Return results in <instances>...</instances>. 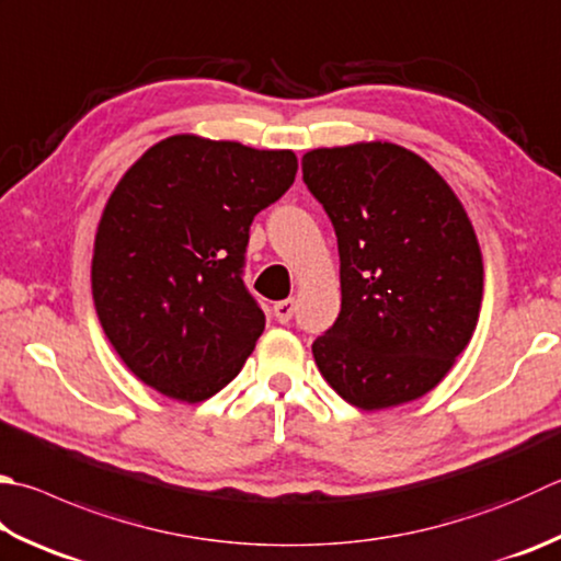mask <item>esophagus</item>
<instances>
[{
	"instance_id": "1",
	"label": "esophagus",
	"mask_w": 561,
	"mask_h": 561,
	"mask_svg": "<svg viewBox=\"0 0 561 561\" xmlns=\"http://www.w3.org/2000/svg\"><path fill=\"white\" fill-rule=\"evenodd\" d=\"M293 312H295V300H280V302L273 305V314H276V320L280 324L290 322L293 320Z\"/></svg>"
}]
</instances>
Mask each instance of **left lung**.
I'll use <instances>...</instances> for the list:
<instances>
[{
    "mask_svg": "<svg viewBox=\"0 0 561 561\" xmlns=\"http://www.w3.org/2000/svg\"><path fill=\"white\" fill-rule=\"evenodd\" d=\"M332 219L342 310L312 344L346 403L383 410L447 376L479 322L483 261L467 209L425 158L368 141L302 156Z\"/></svg>",
    "mask_w": 561,
    "mask_h": 561,
    "instance_id": "left-lung-1",
    "label": "left lung"
}]
</instances>
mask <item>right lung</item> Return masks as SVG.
Listing matches in <instances>:
<instances>
[{
	"instance_id": "add662e5",
	"label": "right lung",
	"mask_w": 561,
	"mask_h": 561,
	"mask_svg": "<svg viewBox=\"0 0 561 561\" xmlns=\"http://www.w3.org/2000/svg\"><path fill=\"white\" fill-rule=\"evenodd\" d=\"M298 173L293 151L178 134L116 183L92 256V298L114 352L183 403L234 378L266 327L244 278L249 227Z\"/></svg>"
}]
</instances>
